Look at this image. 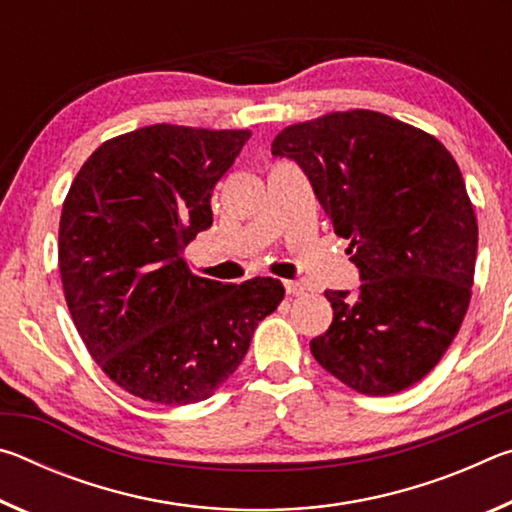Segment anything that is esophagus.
<instances>
[{
	"label": "esophagus",
	"instance_id": "1",
	"mask_svg": "<svg viewBox=\"0 0 512 512\" xmlns=\"http://www.w3.org/2000/svg\"><path fill=\"white\" fill-rule=\"evenodd\" d=\"M284 289H287L289 296H302V293L307 291L305 284L296 282V280H287V282H284Z\"/></svg>",
	"mask_w": 512,
	"mask_h": 512
}]
</instances>
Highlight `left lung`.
<instances>
[{"label": "left lung", "instance_id": "1", "mask_svg": "<svg viewBox=\"0 0 512 512\" xmlns=\"http://www.w3.org/2000/svg\"><path fill=\"white\" fill-rule=\"evenodd\" d=\"M307 173L363 284L325 291L332 325L309 343L352 391L400 393L436 368L470 307L479 225L436 137L375 110L329 112L275 135Z\"/></svg>", "mask_w": 512, "mask_h": 512}]
</instances>
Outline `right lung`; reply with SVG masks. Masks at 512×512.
I'll use <instances>...</instances> for the list:
<instances>
[{"instance_id":"add662e5","label":"right lung","mask_w":512,"mask_h":512,"mask_svg":"<svg viewBox=\"0 0 512 512\" xmlns=\"http://www.w3.org/2000/svg\"><path fill=\"white\" fill-rule=\"evenodd\" d=\"M248 140V128H137L103 142L65 196L58 268L69 314L97 366L140 400H207L284 298L273 277L223 284L185 259Z\"/></svg>"}]
</instances>
